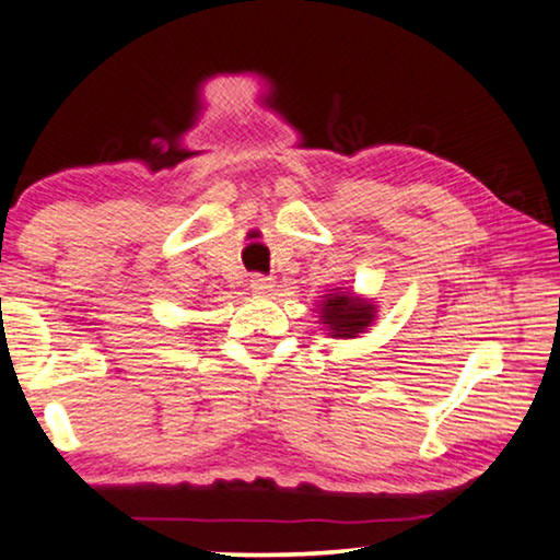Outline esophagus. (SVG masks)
Segmentation results:
<instances>
[{
    "label": "esophagus",
    "mask_w": 560,
    "mask_h": 560,
    "mask_svg": "<svg viewBox=\"0 0 560 560\" xmlns=\"http://www.w3.org/2000/svg\"><path fill=\"white\" fill-rule=\"evenodd\" d=\"M250 288H253V292H258V295H270L275 288V280L268 278V275H253Z\"/></svg>",
    "instance_id": "obj_1"
}]
</instances>
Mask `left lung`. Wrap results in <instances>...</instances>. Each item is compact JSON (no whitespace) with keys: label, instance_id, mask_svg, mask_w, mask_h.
<instances>
[{"label":"left lung","instance_id":"8db88e82","mask_svg":"<svg viewBox=\"0 0 560 560\" xmlns=\"http://www.w3.org/2000/svg\"><path fill=\"white\" fill-rule=\"evenodd\" d=\"M317 317L319 325L325 327V335L335 337V340H354L374 325L377 305L352 290L335 288L319 300Z\"/></svg>","mask_w":560,"mask_h":560}]
</instances>
